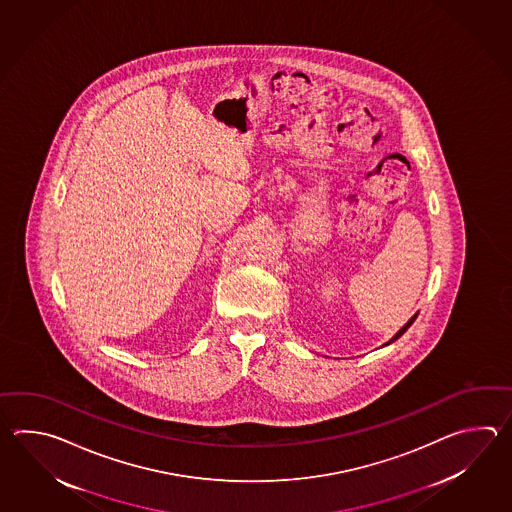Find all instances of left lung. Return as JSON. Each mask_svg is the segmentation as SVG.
Here are the masks:
<instances>
[{"label":"left lung","mask_w":512,"mask_h":512,"mask_svg":"<svg viewBox=\"0 0 512 512\" xmlns=\"http://www.w3.org/2000/svg\"><path fill=\"white\" fill-rule=\"evenodd\" d=\"M417 315H419V313H415L414 316H412V318H410V320H408V322H406V324H404L403 327H401V329H399V331H397V333H395V335H393L392 338H390V340H388V342H386V344H384V346H390V344H392V342H395V340H397V338L401 337V335H403L404 331H406V329H408V327L412 326V324H414V320L415 318H417Z\"/></svg>","instance_id":"left-lung-1"}]
</instances>
